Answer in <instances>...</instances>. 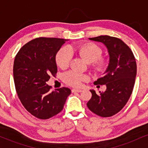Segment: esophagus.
Instances as JSON below:
<instances>
[{
    "mask_svg": "<svg viewBox=\"0 0 148 148\" xmlns=\"http://www.w3.org/2000/svg\"><path fill=\"white\" fill-rule=\"evenodd\" d=\"M83 90L81 89H72V92H81Z\"/></svg>",
    "mask_w": 148,
    "mask_h": 148,
    "instance_id": "esophagus-1",
    "label": "esophagus"
}]
</instances>
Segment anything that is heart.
I'll return each mask as SVG.
<instances>
[{
  "label": "heart",
  "mask_w": 148,
  "mask_h": 148,
  "mask_svg": "<svg viewBox=\"0 0 148 148\" xmlns=\"http://www.w3.org/2000/svg\"><path fill=\"white\" fill-rule=\"evenodd\" d=\"M78 53L79 56L88 63H92V65L96 70H101L104 67L105 60L99 58L101 56L102 51L99 47L92 43L85 44L76 48L73 47H62L57 53L56 60L59 67L64 69L69 66L72 53ZM63 79L66 84L74 86L79 87L81 86L83 81H87L88 76L81 73L69 71L66 72L63 76Z\"/></svg>",
  "instance_id": "obj_1"
}]
</instances>
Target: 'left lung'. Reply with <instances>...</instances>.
<instances>
[{"label": "left lung", "mask_w": 148, "mask_h": 148, "mask_svg": "<svg viewBox=\"0 0 148 148\" xmlns=\"http://www.w3.org/2000/svg\"><path fill=\"white\" fill-rule=\"evenodd\" d=\"M88 39L106 47L109 62L103 76L94 82L95 85L105 84L106 90L98 95L90 90L92 97L87 106L99 116H113L123 109L133 91L136 76L135 58L130 47L116 37L101 35Z\"/></svg>", "instance_id": "1"}]
</instances>
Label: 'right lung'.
I'll return each mask as SVG.
<instances>
[{
	"label": "right lung",
	"mask_w": 148,
	"mask_h": 148,
	"mask_svg": "<svg viewBox=\"0 0 148 148\" xmlns=\"http://www.w3.org/2000/svg\"><path fill=\"white\" fill-rule=\"evenodd\" d=\"M66 41L39 37L23 46L15 57L13 74L18 98L30 114L41 120L60 113L71 94L65 87L51 92L47 84L50 76L56 74V56Z\"/></svg>",
	"instance_id": "add662e5"
}]
</instances>
